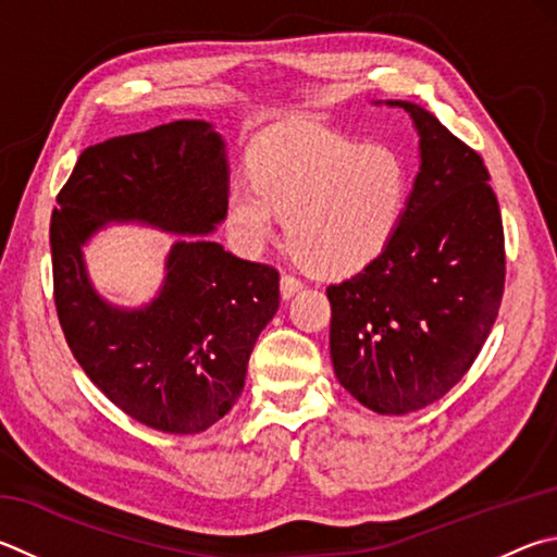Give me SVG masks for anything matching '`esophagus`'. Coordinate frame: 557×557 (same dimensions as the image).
Wrapping results in <instances>:
<instances>
[{"label": "esophagus", "instance_id": "1", "mask_svg": "<svg viewBox=\"0 0 557 557\" xmlns=\"http://www.w3.org/2000/svg\"><path fill=\"white\" fill-rule=\"evenodd\" d=\"M301 287H305V285H301V280L295 277V275H282L280 277V295H282V299L295 297Z\"/></svg>", "mask_w": 557, "mask_h": 557}]
</instances>
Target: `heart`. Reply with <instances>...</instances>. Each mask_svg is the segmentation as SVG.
Segmentation results:
<instances>
[{"label":"heart","instance_id":"obj_1","mask_svg":"<svg viewBox=\"0 0 557 557\" xmlns=\"http://www.w3.org/2000/svg\"><path fill=\"white\" fill-rule=\"evenodd\" d=\"M252 180L226 191V226L244 250L275 238L287 216L295 256L321 275H350L397 236L409 205V165L387 144L329 134H275L252 150Z\"/></svg>","mask_w":557,"mask_h":557}]
</instances>
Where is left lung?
<instances>
[{"label":"left lung","mask_w":557,"mask_h":557,"mask_svg":"<svg viewBox=\"0 0 557 557\" xmlns=\"http://www.w3.org/2000/svg\"><path fill=\"white\" fill-rule=\"evenodd\" d=\"M387 107L407 111L419 134L407 214L389 248L326 295L338 382L362 407L401 417L453 389L487 341L504 231L482 158L423 107Z\"/></svg>","instance_id":"1"}]
</instances>
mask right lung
Instances as JSON below:
<instances>
[{
    "label": "right lung",
    "instance_id": "obj_1",
    "mask_svg": "<svg viewBox=\"0 0 557 557\" xmlns=\"http://www.w3.org/2000/svg\"><path fill=\"white\" fill-rule=\"evenodd\" d=\"M226 144L180 119L83 150L50 219L55 309L65 341L107 397L146 426L199 433L231 411L260 331L280 307L275 268L207 236L224 224ZM175 233L159 295L119 308L98 295L84 246L107 225Z\"/></svg>",
    "mask_w": 557,
    "mask_h": 557
}]
</instances>
